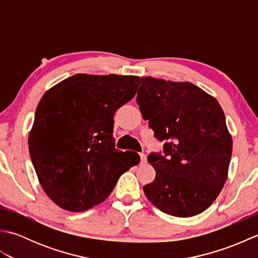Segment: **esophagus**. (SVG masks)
<instances>
[{
    "label": "esophagus",
    "instance_id": "34e87169",
    "mask_svg": "<svg viewBox=\"0 0 258 258\" xmlns=\"http://www.w3.org/2000/svg\"><path fill=\"white\" fill-rule=\"evenodd\" d=\"M140 157H141V164H142V165H144V164H146L147 160H146V155L144 154V153H141Z\"/></svg>",
    "mask_w": 258,
    "mask_h": 258
}]
</instances>
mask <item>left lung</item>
I'll use <instances>...</instances> for the list:
<instances>
[{
    "label": "left lung",
    "instance_id": "obj_1",
    "mask_svg": "<svg viewBox=\"0 0 258 258\" xmlns=\"http://www.w3.org/2000/svg\"><path fill=\"white\" fill-rule=\"evenodd\" d=\"M136 102L163 153L147 161L156 176L143 189L158 210L176 217L204 212L226 182L233 142L218 102L189 82L141 78Z\"/></svg>",
    "mask_w": 258,
    "mask_h": 258
}]
</instances>
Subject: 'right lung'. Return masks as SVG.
Returning a JSON list of instances; mask_svg holds the SVG:
<instances>
[{
	"label": "right lung",
	"mask_w": 258,
	"mask_h": 258,
	"mask_svg": "<svg viewBox=\"0 0 258 258\" xmlns=\"http://www.w3.org/2000/svg\"><path fill=\"white\" fill-rule=\"evenodd\" d=\"M138 76L75 74L48 90L29 134L30 156L46 195L63 210L83 212L111 194L140 163L115 149L114 114L134 97Z\"/></svg>",
	"instance_id": "obj_1"
}]
</instances>
